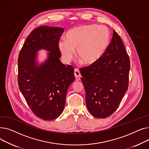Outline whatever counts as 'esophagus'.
Returning <instances> with one entry per match:
<instances>
[{
	"instance_id": "1",
	"label": "esophagus",
	"mask_w": 149,
	"mask_h": 149,
	"mask_svg": "<svg viewBox=\"0 0 149 149\" xmlns=\"http://www.w3.org/2000/svg\"><path fill=\"white\" fill-rule=\"evenodd\" d=\"M74 75L76 79H79L81 76V74L80 72V70L78 68H75L74 69Z\"/></svg>"
}]
</instances>
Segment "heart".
<instances>
[{
	"label": "heart",
	"mask_w": 149,
	"mask_h": 149,
	"mask_svg": "<svg viewBox=\"0 0 149 149\" xmlns=\"http://www.w3.org/2000/svg\"><path fill=\"white\" fill-rule=\"evenodd\" d=\"M110 33L104 26L95 24L84 25L70 29L65 39L58 43V49L64 60L69 61L77 57L84 64H95L103 56L110 43Z\"/></svg>",
	"instance_id": "b5f03b06"
}]
</instances>
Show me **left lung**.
Masks as SVG:
<instances>
[{
  "label": "left lung",
  "mask_w": 149,
  "mask_h": 149,
  "mask_svg": "<svg viewBox=\"0 0 149 149\" xmlns=\"http://www.w3.org/2000/svg\"><path fill=\"white\" fill-rule=\"evenodd\" d=\"M130 60L120 36L113 30L111 42L101 59L80 68L89 112L105 118L118 108L129 86Z\"/></svg>",
  "instance_id": "8db88e82"
}]
</instances>
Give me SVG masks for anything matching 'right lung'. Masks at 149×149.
<instances>
[{
    "mask_svg": "<svg viewBox=\"0 0 149 149\" xmlns=\"http://www.w3.org/2000/svg\"><path fill=\"white\" fill-rule=\"evenodd\" d=\"M58 27L42 26L28 36L18 58V84L31 111L44 120L57 118L63 111L69 85L75 80L74 68L60 61L58 43L64 32ZM50 52L49 58L38 65L36 52Z\"/></svg>",
    "mask_w": 149,
    "mask_h": 149,
    "instance_id": "1",
    "label": "right lung"
}]
</instances>
